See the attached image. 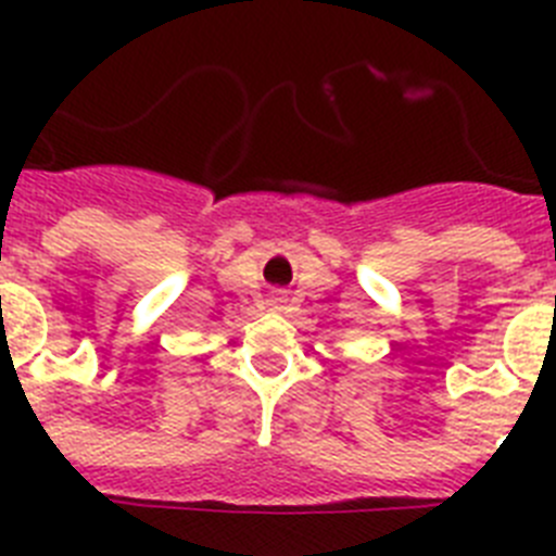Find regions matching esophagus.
<instances>
[{
    "instance_id": "34e87169",
    "label": "esophagus",
    "mask_w": 556,
    "mask_h": 556,
    "mask_svg": "<svg viewBox=\"0 0 556 556\" xmlns=\"http://www.w3.org/2000/svg\"><path fill=\"white\" fill-rule=\"evenodd\" d=\"M283 303H287V292H273V306L283 308Z\"/></svg>"
}]
</instances>
